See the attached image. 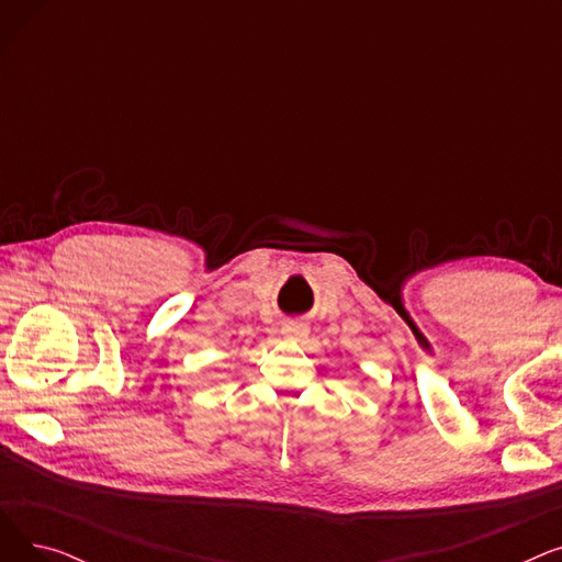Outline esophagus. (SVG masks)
Segmentation results:
<instances>
[{
	"label": "esophagus",
	"mask_w": 562,
	"mask_h": 562,
	"mask_svg": "<svg viewBox=\"0 0 562 562\" xmlns=\"http://www.w3.org/2000/svg\"><path fill=\"white\" fill-rule=\"evenodd\" d=\"M284 333L289 337H305L307 335V326H305V323H301V321H291V323H286V326H284Z\"/></svg>",
	"instance_id": "obj_1"
}]
</instances>
